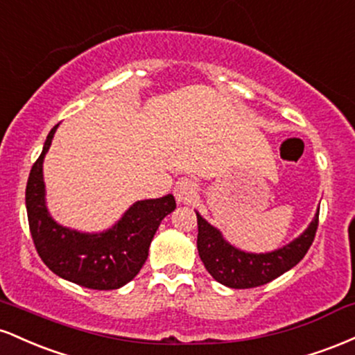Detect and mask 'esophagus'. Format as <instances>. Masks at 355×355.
<instances>
[{
	"label": "esophagus",
	"mask_w": 355,
	"mask_h": 355,
	"mask_svg": "<svg viewBox=\"0 0 355 355\" xmlns=\"http://www.w3.org/2000/svg\"><path fill=\"white\" fill-rule=\"evenodd\" d=\"M197 191H198L197 182H195L193 178H190V177L178 178V182L175 183V189H173L175 198H177V200L180 203L190 202L191 198L197 195Z\"/></svg>",
	"instance_id": "1"
}]
</instances>
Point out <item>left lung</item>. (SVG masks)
<instances>
[{
    "mask_svg": "<svg viewBox=\"0 0 355 355\" xmlns=\"http://www.w3.org/2000/svg\"><path fill=\"white\" fill-rule=\"evenodd\" d=\"M197 248L203 266L217 282L230 288H252L268 284L295 267L311 248L319 225V211L295 240L267 254H250L230 245L220 230L197 211Z\"/></svg>",
    "mask_w": 355,
    "mask_h": 355,
    "instance_id": "1",
    "label": "left lung"
}]
</instances>
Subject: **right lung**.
Returning a JSON list of instances; mask_svg holds the SVG:
<instances>
[{
	"label": "right lung",
	"instance_id": "right-lung-1",
	"mask_svg": "<svg viewBox=\"0 0 355 355\" xmlns=\"http://www.w3.org/2000/svg\"><path fill=\"white\" fill-rule=\"evenodd\" d=\"M58 125L48 133L43 152L26 183V211L36 252L56 275L93 291L123 287L144 267L155 232L177 207L172 193L135 202L112 229L85 234L60 225L44 202L43 160Z\"/></svg>",
	"mask_w": 355,
	"mask_h": 355
}]
</instances>
